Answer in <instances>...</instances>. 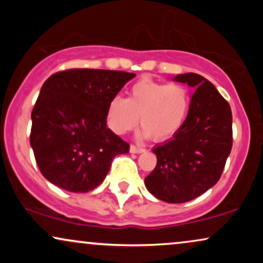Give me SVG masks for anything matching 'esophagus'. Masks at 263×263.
<instances>
[{
    "mask_svg": "<svg viewBox=\"0 0 263 263\" xmlns=\"http://www.w3.org/2000/svg\"><path fill=\"white\" fill-rule=\"evenodd\" d=\"M129 152H131V153H142V152H144V148H142V147L135 146V144H131V147H129Z\"/></svg>",
    "mask_w": 263,
    "mask_h": 263,
    "instance_id": "esophagus-1",
    "label": "esophagus"
}]
</instances>
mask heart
<instances>
[{
  "label": "heart",
  "instance_id": "1",
  "mask_svg": "<svg viewBox=\"0 0 263 263\" xmlns=\"http://www.w3.org/2000/svg\"><path fill=\"white\" fill-rule=\"evenodd\" d=\"M190 96L182 85L142 79L129 87L127 99L115 96L108 102L107 125L116 135H123L138 123L141 138L170 140L182 128L188 116Z\"/></svg>",
  "mask_w": 263,
  "mask_h": 263
}]
</instances>
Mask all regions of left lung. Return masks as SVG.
I'll list each match as a JSON object with an SVG mask.
<instances>
[{
  "label": "left lung",
  "instance_id": "obj_1",
  "mask_svg": "<svg viewBox=\"0 0 263 263\" xmlns=\"http://www.w3.org/2000/svg\"><path fill=\"white\" fill-rule=\"evenodd\" d=\"M173 80L194 89L189 112L173 138L152 149L157 165L144 184L157 199L178 204L218 183L231 152L232 115L228 101L201 75L179 74Z\"/></svg>",
  "mask_w": 263,
  "mask_h": 263
}]
</instances>
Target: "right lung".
I'll return each mask as SVG.
<instances>
[{
    "instance_id": "1",
    "label": "right lung",
    "mask_w": 263,
    "mask_h": 263,
    "mask_svg": "<svg viewBox=\"0 0 263 263\" xmlns=\"http://www.w3.org/2000/svg\"><path fill=\"white\" fill-rule=\"evenodd\" d=\"M136 74L70 69L48 78L32 111L31 147L44 178L87 193L100 185L129 144L106 125L108 102Z\"/></svg>"
}]
</instances>
